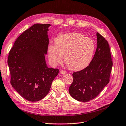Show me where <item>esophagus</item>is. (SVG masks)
Instances as JSON below:
<instances>
[{"mask_svg": "<svg viewBox=\"0 0 126 126\" xmlns=\"http://www.w3.org/2000/svg\"><path fill=\"white\" fill-rule=\"evenodd\" d=\"M65 73H66V72H65V70H61L60 71V74H61L62 75H64V74H65Z\"/></svg>", "mask_w": 126, "mask_h": 126, "instance_id": "34e87169", "label": "esophagus"}]
</instances>
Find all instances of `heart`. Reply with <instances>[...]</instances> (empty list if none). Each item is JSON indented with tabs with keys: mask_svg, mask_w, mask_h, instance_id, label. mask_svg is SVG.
Returning a JSON list of instances; mask_svg holds the SVG:
<instances>
[{
	"mask_svg": "<svg viewBox=\"0 0 126 126\" xmlns=\"http://www.w3.org/2000/svg\"><path fill=\"white\" fill-rule=\"evenodd\" d=\"M55 44L48 47L49 60L53 66L61 64L63 60L73 70L86 67L92 59L95 49L94 41L80 33L60 34L55 39Z\"/></svg>",
	"mask_w": 126,
	"mask_h": 126,
	"instance_id": "obj_1",
	"label": "heart"
}]
</instances>
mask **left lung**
Returning a JSON list of instances; mask_svg holds the SVG:
<instances>
[{"label": "left lung", "mask_w": 126, "mask_h": 126, "mask_svg": "<svg viewBox=\"0 0 126 126\" xmlns=\"http://www.w3.org/2000/svg\"><path fill=\"white\" fill-rule=\"evenodd\" d=\"M97 47L89 66L73 74V81L69 93L75 99L82 102L94 99L110 81L113 66L108 41L97 33Z\"/></svg>", "instance_id": "1"}]
</instances>
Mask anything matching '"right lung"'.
Instances as JSON below:
<instances>
[{"label": "right lung", "mask_w": 126, "mask_h": 126, "mask_svg": "<svg viewBox=\"0 0 126 126\" xmlns=\"http://www.w3.org/2000/svg\"><path fill=\"white\" fill-rule=\"evenodd\" d=\"M49 26L48 24H36L25 30L16 39L9 54L10 83L21 97L32 102L39 101L47 95L59 72L57 68H48L45 61Z\"/></svg>", "instance_id": "obj_1"}]
</instances>
